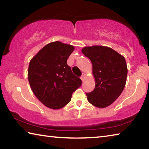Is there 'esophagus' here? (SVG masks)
<instances>
[{"label":"esophagus","mask_w":149,"mask_h":149,"mask_svg":"<svg viewBox=\"0 0 149 149\" xmlns=\"http://www.w3.org/2000/svg\"><path fill=\"white\" fill-rule=\"evenodd\" d=\"M84 76H85V74H84V73H83L82 75H81V76L80 77L82 81H84Z\"/></svg>","instance_id":"1"}]
</instances>
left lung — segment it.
Segmentation results:
<instances>
[{
    "instance_id": "obj_1",
    "label": "left lung",
    "mask_w": 149,
    "mask_h": 149,
    "mask_svg": "<svg viewBox=\"0 0 149 149\" xmlns=\"http://www.w3.org/2000/svg\"><path fill=\"white\" fill-rule=\"evenodd\" d=\"M82 53L91 61L95 87L86 93L91 104L105 108L112 104L124 89L127 75L125 59L110 47H84Z\"/></svg>"
}]
</instances>
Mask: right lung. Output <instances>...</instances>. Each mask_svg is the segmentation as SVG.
I'll return each instance as SVG.
<instances>
[{"label": "right lung", "mask_w": 149, "mask_h": 149, "mask_svg": "<svg viewBox=\"0 0 149 149\" xmlns=\"http://www.w3.org/2000/svg\"><path fill=\"white\" fill-rule=\"evenodd\" d=\"M74 49L59 41L50 42L29 62L27 76L32 91L48 108H63L70 102L72 93L81 85V80L67 64Z\"/></svg>", "instance_id": "1"}]
</instances>
